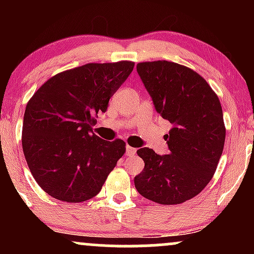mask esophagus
Returning <instances> with one entry per match:
<instances>
[{"instance_id": "1", "label": "esophagus", "mask_w": 254, "mask_h": 254, "mask_svg": "<svg viewBox=\"0 0 254 254\" xmlns=\"http://www.w3.org/2000/svg\"><path fill=\"white\" fill-rule=\"evenodd\" d=\"M135 154H136V149H135V148L130 147V145H127V155L132 156V155H135Z\"/></svg>"}]
</instances>
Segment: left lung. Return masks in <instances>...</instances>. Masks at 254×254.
Segmentation results:
<instances>
[{
    "mask_svg": "<svg viewBox=\"0 0 254 254\" xmlns=\"http://www.w3.org/2000/svg\"><path fill=\"white\" fill-rule=\"evenodd\" d=\"M154 107L172 124L165 136L170 153L141 148L144 161L135 177L139 194L159 204H180L210 182L223 151L226 127L220 100L204 78L188 66L167 61L137 64Z\"/></svg>",
    "mask_w": 254,
    "mask_h": 254,
    "instance_id": "obj_1",
    "label": "left lung"
}]
</instances>
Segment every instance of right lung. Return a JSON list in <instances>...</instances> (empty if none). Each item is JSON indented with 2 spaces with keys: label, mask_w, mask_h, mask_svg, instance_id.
Returning <instances> with one entry per match:
<instances>
[{
  "label": "right lung",
  "mask_w": 254,
  "mask_h": 254,
  "mask_svg": "<svg viewBox=\"0 0 254 254\" xmlns=\"http://www.w3.org/2000/svg\"><path fill=\"white\" fill-rule=\"evenodd\" d=\"M133 65L88 63L60 72L27 103L22 149L32 176L51 197L68 203L95 197L124 155V141L101 139L93 125Z\"/></svg>",
  "instance_id": "add662e5"
}]
</instances>
